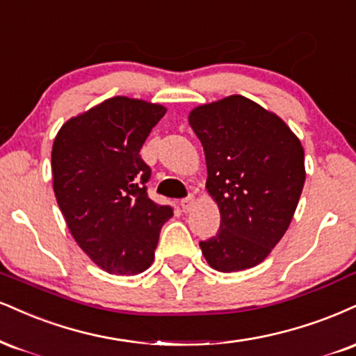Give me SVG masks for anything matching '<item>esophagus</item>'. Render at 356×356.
<instances>
[{
    "mask_svg": "<svg viewBox=\"0 0 356 356\" xmlns=\"http://www.w3.org/2000/svg\"><path fill=\"white\" fill-rule=\"evenodd\" d=\"M194 205H195V197L194 195H189V197H187V199H182L181 200L182 212H191Z\"/></svg>",
    "mask_w": 356,
    "mask_h": 356,
    "instance_id": "1",
    "label": "esophagus"
}]
</instances>
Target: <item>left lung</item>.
<instances>
[{
  "label": "left lung",
  "mask_w": 356,
  "mask_h": 356,
  "mask_svg": "<svg viewBox=\"0 0 356 356\" xmlns=\"http://www.w3.org/2000/svg\"><path fill=\"white\" fill-rule=\"evenodd\" d=\"M189 124L204 147L205 189L220 212L219 232L200 242L205 260L225 273L255 267L293 219L307 175L300 139L238 94L197 106Z\"/></svg>",
  "instance_id": "obj_1"
}]
</instances>
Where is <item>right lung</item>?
<instances>
[{
	"mask_svg": "<svg viewBox=\"0 0 356 356\" xmlns=\"http://www.w3.org/2000/svg\"><path fill=\"white\" fill-rule=\"evenodd\" d=\"M165 108L115 96L71 118L56 134L53 189L66 225L84 254L114 275L151 267L170 205L149 199L151 169L140 147Z\"/></svg>",
	"mask_w": 356,
	"mask_h": 356,
	"instance_id": "1",
	"label": "right lung"
}]
</instances>
